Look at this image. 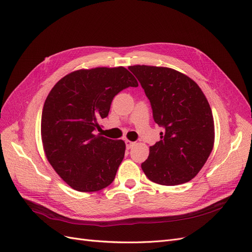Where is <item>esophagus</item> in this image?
<instances>
[{
	"label": "esophagus",
	"instance_id": "esophagus-1",
	"mask_svg": "<svg viewBox=\"0 0 252 252\" xmlns=\"http://www.w3.org/2000/svg\"><path fill=\"white\" fill-rule=\"evenodd\" d=\"M125 143H126V147H127V149H130V148H132L133 146H134V142H131V141H129V140H126L125 141Z\"/></svg>",
	"mask_w": 252,
	"mask_h": 252
}]
</instances>
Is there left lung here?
Wrapping results in <instances>:
<instances>
[{
	"label": "left lung",
	"mask_w": 252,
	"mask_h": 252,
	"mask_svg": "<svg viewBox=\"0 0 252 252\" xmlns=\"http://www.w3.org/2000/svg\"><path fill=\"white\" fill-rule=\"evenodd\" d=\"M149 98L157 124L164 127L161 141L149 148L142 163L146 177L175 186L192 180L203 168L215 144L210 105L199 85L168 67L129 66Z\"/></svg>",
	"instance_id": "obj_1"
}]
</instances>
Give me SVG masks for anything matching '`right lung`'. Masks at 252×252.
Here are the masks:
<instances>
[{
    "label": "right lung",
    "instance_id": "obj_1",
    "mask_svg": "<svg viewBox=\"0 0 252 252\" xmlns=\"http://www.w3.org/2000/svg\"><path fill=\"white\" fill-rule=\"evenodd\" d=\"M138 81L124 67L75 70L61 79L44 103L43 149L52 168L71 188L98 191L113 182L125 155L122 140L107 139L96 129L108 116L114 95Z\"/></svg>",
    "mask_w": 252,
    "mask_h": 252
}]
</instances>
